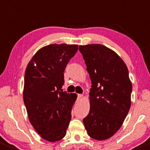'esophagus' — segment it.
I'll list each match as a JSON object with an SVG mask.
<instances>
[{"instance_id":"esophagus-1","label":"esophagus","mask_w":150,"mask_h":150,"mask_svg":"<svg viewBox=\"0 0 150 150\" xmlns=\"http://www.w3.org/2000/svg\"><path fill=\"white\" fill-rule=\"evenodd\" d=\"M82 98H83V95H82V94H78V100H81Z\"/></svg>"}]
</instances>
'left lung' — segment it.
Wrapping results in <instances>:
<instances>
[{
    "instance_id": "left-lung-1",
    "label": "left lung",
    "mask_w": 150,
    "mask_h": 150,
    "mask_svg": "<svg viewBox=\"0 0 150 150\" xmlns=\"http://www.w3.org/2000/svg\"><path fill=\"white\" fill-rule=\"evenodd\" d=\"M92 81L88 115L83 120L89 136L108 139L121 128L131 106L132 86L124 61L101 44L79 46Z\"/></svg>"
}]
</instances>
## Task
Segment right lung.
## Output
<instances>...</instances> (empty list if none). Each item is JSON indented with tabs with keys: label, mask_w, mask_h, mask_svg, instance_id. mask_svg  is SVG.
Here are the masks:
<instances>
[{
	"label": "right lung",
	"mask_w": 150,
	"mask_h": 150,
	"mask_svg": "<svg viewBox=\"0 0 150 150\" xmlns=\"http://www.w3.org/2000/svg\"><path fill=\"white\" fill-rule=\"evenodd\" d=\"M78 46L50 44L40 48L27 64L23 101L31 124L42 138L50 142L66 135L75 93L63 92L64 72Z\"/></svg>",
	"instance_id": "right-lung-1"
}]
</instances>
